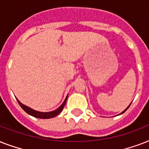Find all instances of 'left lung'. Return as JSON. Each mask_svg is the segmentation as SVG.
<instances>
[{
    "label": "left lung",
    "mask_w": 149,
    "mask_h": 149,
    "mask_svg": "<svg viewBox=\"0 0 149 149\" xmlns=\"http://www.w3.org/2000/svg\"><path fill=\"white\" fill-rule=\"evenodd\" d=\"M130 105H131V104H130ZM130 105H129V106H128V107H127V108H126V109H125V111H123V112H122V113H125V111H127V109H128V107H130Z\"/></svg>",
    "instance_id": "8db88e82"
}]
</instances>
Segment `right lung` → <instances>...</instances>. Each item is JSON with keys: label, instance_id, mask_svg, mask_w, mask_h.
Returning <instances> with one entry per match:
<instances>
[{"label": "right lung", "instance_id": "1", "mask_svg": "<svg viewBox=\"0 0 149 149\" xmlns=\"http://www.w3.org/2000/svg\"><path fill=\"white\" fill-rule=\"evenodd\" d=\"M68 96L66 97L65 100H64V102L63 103V104L61 105L58 109H56L55 111H51V112H39V111H35L33 109L30 108L29 107L25 106L24 104H22L21 102L17 100V102H18V104L21 107H22V108L24 110L26 113H28L30 115L33 116L35 118H42V119H48V118H54V117H56L58 114V113H61V111H63V107L65 106V102H66V100H67Z\"/></svg>", "mask_w": 149, "mask_h": 149}]
</instances>
